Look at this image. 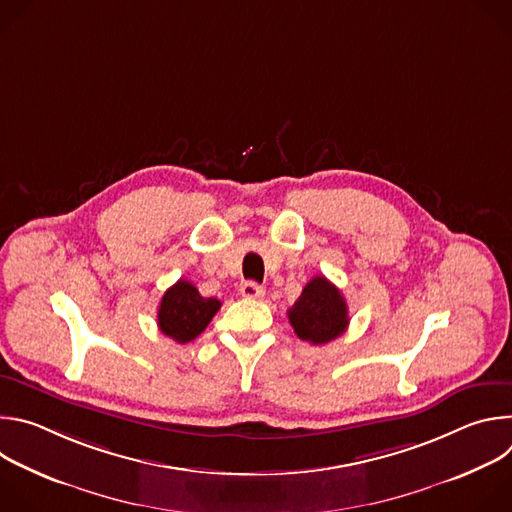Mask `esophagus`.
<instances>
[{"mask_svg": "<svg viewBox=\"0 0 512 512\" xmlns=\"http://www.w3.org/2000/svg\"><path fill=\"white\" fill-rule=\"evenodd\" d=\"M263 294H265V289L255 281H245L241 285V296L245 300H259V298H263Z\"/></svg>", "mask_w": 512, "mask_h": 512, "instance_id": "1", "label": "esophagus"}]
</instances>
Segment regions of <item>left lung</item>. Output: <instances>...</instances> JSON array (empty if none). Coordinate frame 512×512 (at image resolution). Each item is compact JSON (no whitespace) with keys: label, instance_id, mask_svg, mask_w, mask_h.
<instances>
[{"label":"left lung","instance_id":"1","mask_svg":"<svg viewBox=\"0 0 512 512\" xmlns=\"http://www.w3.org/2000/svg\"><path fill=\"white\" fill-rule=\"evenodd\" d=\"M287 318L298 338L318 346L346 332L348 306L334 283L316 275L306 283L298 302L287 310Z\"/></svg>","mask_w":512,"mask_h":512}]
</instances>
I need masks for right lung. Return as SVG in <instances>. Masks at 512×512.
I'll return each instance as SVG.
<instances>
[{
	"label": "right lung",
	"instance_id": "right-lung-1",
	"mask_svg": "<svg viewBox=\"0 0 512 512\" xmlns=\"http://www.w3.org/2000/svg\"><path fill=\"white\" fill-rule=\"evenodd\" d=\"M218 310H221V302L216 298H202L190 281L178 279L162 296L158 326L162 334L186 344L210 324Z\"/></svg>",
	"mask_w": 512,
	"mask_h": 512
}]
</instances>
